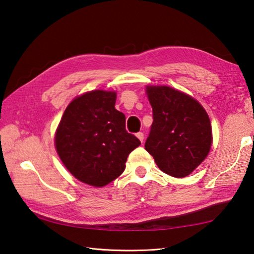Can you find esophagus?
<instances>
[{"instance_id": "34e87169", "label": "esophagus", "mask_w": 254, "mask_h": 254, "mask_svg": "<svg viewBox=\"0 0 254 254\" xmlns=\"http://www.w3.org/2000/svg\"><path fill=\"white\" fill-rule=\"evenodd\" d=\"M136 136H137V138H138L139 140H140L141 142L143 141V138H144V136H143V133H142V132H138V133L136 134Z\"/></svg>"}]
</instances>
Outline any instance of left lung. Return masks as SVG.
I'll return each instance as SVG.
<instances>
[{"mask_svg":"<svg viewBox=\"0 0 254 254\" xmlns=\"http://www.w3.org/2000/svg\"><path fill=\"white\" fill-rule=\"evenodd\" d=\"M153 123L144 149L162 172L185 178L204 161L213 143L209 116L198 101L167 85H147Z\"/></svg>","mask_w":254,"mask_h":254,"instance_id":"left-lung-1","label":"left lung"}]
</instances>
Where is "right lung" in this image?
<instances>
[{
	"label": "right lung",
	"mask_w": 254,
	"mask_h": 254,
	"mask_svg": "<svg viewBox=\"0 0 254 254\" xmlns=\"http://www.w3.org/2000/svg\"><path fill=\"white\" fill-rule=\"evenodd\" d=\"M115 91L93 90L66 106L55 133V147L66 170L87 185L103 188L117 179L140 141L125 128L115 108Z\"/></svg>",
	"instance_id": "1"
}]
</instances>
